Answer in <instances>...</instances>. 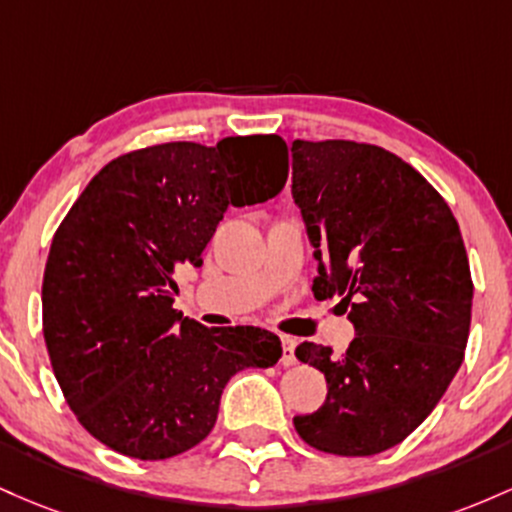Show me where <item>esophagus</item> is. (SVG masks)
<instances>
[{
  "label": "esophagus",
  "instance_id": "obj_1",
  "mask_svg": "<svg viewBox=\"0 0 512 512\" xmlns=\"http://www.w3.org/2000/svg\"><path fill=\"white\" fill-rule=\"evenodd\" d=\"M295 348H297V341L290 336H283V358H280V363L285 367H292L297 365V355H295Z\"/></svg>",
  "mask_w": 512,
  "mask_h": 512
}]
</instances>
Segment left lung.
Listing matches in <instances>:
<instances>
[{"instance_id":"obj_1","label":"left lung","mask_w":512,"mask_h":512,"mask_svg":"<svg viewBox=\"0 0 512 512\" xmlns=\"http://www.w3.org/2000/svg\"><path fill=\"white\" fill-rule=\"evenodd\" d=\"M292 198L317 249L314 297H341L358 333L343 355L297 346L329 394L295 430L319 452L377 455L426 421L464 360L474 283L462 232L411 164L365 142H292Z\"/></svg>"}]
</instances>
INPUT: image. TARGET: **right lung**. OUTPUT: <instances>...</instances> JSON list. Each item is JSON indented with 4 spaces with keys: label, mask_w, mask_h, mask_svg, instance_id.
I'll return each mask as SVG.
<instances>
[{
    "label": "right lung",
    "mask_w": 512,
    "mask_h": 512,
    "mask_svg": "<svg viewBox=\"0 0 512 512\" xmlns=\"http://www.w3.org/2000/svg\"><path fill=\"white\" fill-rule=\"evenodd\" d=\"M285 181L278 135L166 142L108 162L67 212L45 263L43 336L67 404L103 445L181 455L215 428L229 377L278 363L271 331L183 317L174 273L203 263L229 205L266 203Z\"/></svg>",
    "instance_id": "right-lung-1"
}]
</instances>
